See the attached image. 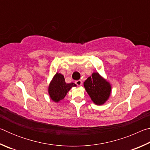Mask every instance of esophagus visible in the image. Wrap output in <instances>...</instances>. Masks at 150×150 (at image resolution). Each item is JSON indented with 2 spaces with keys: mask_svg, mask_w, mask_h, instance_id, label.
I'll use <instances>...</instances> for the list:
<instances>
[{
  "mask_svg": "<svg viewBox=\"0 0 150 150\" xmlns=\"http://www.w3.org/2000/svg\"><path fill=\"white\" fill-rule=\"evenodd\" d=\"M75 84L78 85V86H81V85H82V81H81V80H77L75 81Z\"/></svg>",
  "mask_w": 150,
  "mask_h": 150,
  "instance_id": "esophagus-1",
  "label": "esophagus"
}]
</instances>
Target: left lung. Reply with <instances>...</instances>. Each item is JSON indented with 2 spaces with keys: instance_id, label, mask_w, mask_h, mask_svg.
<instances>
[{
  "instance_id": "obj_1",
  "label": "left lung",
  "mask_w": 150,
  "mask_h": 150,
  "mask_svg": "<svg viewBox=\"0 0 150 150\" xmlns=\"http://www.w3.org/2000/svg\"><path fill=\"white\" fill-rule=\"evenodd\" d=\"M84 87L93 102L97 105H103L110 95L111 86L105 79L93 73L84 82Z\"/></svg>"
}]
</instances>
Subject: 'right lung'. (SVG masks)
<instances>
[{"label": "right lung", "mask_w": 150, "mask_h": 150, "mask_svg": "<svg viewBox=\"0 0 150 150\" xmlns=\"http://www.w3.org/2000/svg\"><path fill=\"white\" fill-rule=\"evenodd\" d=\"M73 87H76L75 83H66L64 76L57 73L51 81L48 88V93L51 99L55 103H58L64 98L68 91Z\"/></svg>", "instance_id": "1"}]
</instances>
